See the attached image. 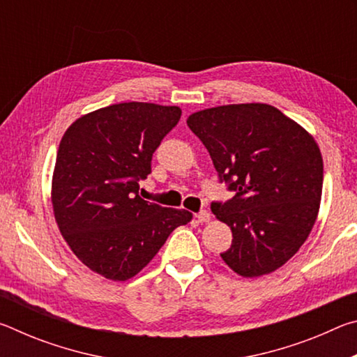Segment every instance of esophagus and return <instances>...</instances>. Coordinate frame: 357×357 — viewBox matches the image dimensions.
<instances>
[{
    "mask_svg": "<svg viewBox=\"0 0 357 357\" xmlns=\"http://www.w3.org/2000/svg\"><path fill=\"white\" fill-rule=\"evenodd\" d=\"M195 217L200 223H206V222L211 220V214L208 213V211H200V213L195 214Z\"/></svg>",
    "mask_w": 357,
    "mask_h": 357,
    "instance_id": "obj_1",
    "label": "esophagus"
}]
</instances>
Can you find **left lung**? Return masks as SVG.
<instances>
[{"label":"left lung","instance_id":"1","mask_svg":"<svg viewBox=\"0 0 357 357\" xmlns=\"http://www.w3.org/2000/svg\"><path fill=\"white\" fill-rule=\"evenodd\" d=\"M215 172L236 192L213 203L233 233L220 257L245 279L282 268L309 238L323 192V157L312 134L268 104H231L192 113Z\"/></svg>","mask_w":357,"mask_h":357}]
</instances>
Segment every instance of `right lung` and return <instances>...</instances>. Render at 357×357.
<instances>
[{"mask_svg":"<svg viewBox=\"0 0 357 357\" xmlns=\"http://www.w3.org/2000/svg\"><path fill=\"white\" fill-rule=\"evenodd\" d=\"M179 118L176 105L123 102L83 114L61 138L53 215L74 255L108 280L135 277L173 229L192 220L189 211L138 195L153 153Z\"/></svg>","mask_w":357,"mask_h":357,"instance_id":"obj_1","label":"right lung"}]
</instances>
